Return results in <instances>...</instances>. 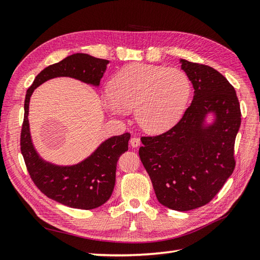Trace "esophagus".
<instances>
[{"instance_id": "34e87169", "label": "esophagus", "mask_w": 260, "mask_h": 260, "mask_svg": "<svg viewBox=\"0 0 260 260\" xmlns=\"http://www.w3.org/2000/svg\"><path fill=\"white\" fill-rule=\"evenodd\" d=\"M131 145L133 146V147H138L139 145H141V139H139L138 137L134 136L131 138Z\"/></svg>"}]
</instances>
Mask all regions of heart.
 Here are the masks:
<instances>
[{
	"mask_svg": "<svg viewBox=\"0 0 260 260\" xmlns=\"http://www.w3.org/2000/svg\"><path fill=\"white\" fill-rule=\"evenodd\" d=\"M190 94L191 82L183 70L136 62L116 73L111 81V91L102 96V103L117 116L135 109L139 126L158 134L178 122Z\"/></svg>",
	"mask_w": 260,
	"mask_h": 260,
	"instance_id": "obj_1",
	"label": "heart"
}]
</instances>
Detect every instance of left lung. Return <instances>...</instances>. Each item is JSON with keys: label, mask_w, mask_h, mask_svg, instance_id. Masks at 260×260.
I'll return each instance as SVG.
<instances>
[{"label": "left lung", "mask_w": 260, "mask_h": 260, "mask_svg": "<svg viewBox=\"0 0 260 260\" xmlns=\"http://www.w3.org/2000/svg\"><path fill=\"white\" fill-rule=\"evenodd\" d=\"M181 62L194 88L192 103L174 127L143 136L138 154L159 203L190 211L208 204L234 171L242 114L234 86L223 75L209 66ZM210 111L216 112V122L202 129Z\"/></svg>", "instance_id": "left-lung-1"}]
</instances>
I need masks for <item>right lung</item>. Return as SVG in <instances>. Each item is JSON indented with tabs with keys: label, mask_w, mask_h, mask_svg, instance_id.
Wrapping results in <instances>:
<instances>
[{
	"label": "right lung",
	"mask_w": 260,
	"mask_h": 260,
	"mask_svg": "<svg viewBox=\"0 0 260 260\" xmlns=\"http://www.w3.org/2000/svg\"><path fill=\"white\" fill-rule=\"evenodd\" d=\"M108 63L109 60L86 54L71 55L60 62L46 67L26 92L21 131V151L26 168L42 193L70 208L91 210L108 201L114 189L117 160L128 150L131 134L124 133L109 138L81 164L57 167L43 161L32 147L27 117L29 99L38 85L56 77H71L98 85Z\"/></svg>",
	"instance_id": "obj_1"
}]
</instances>
